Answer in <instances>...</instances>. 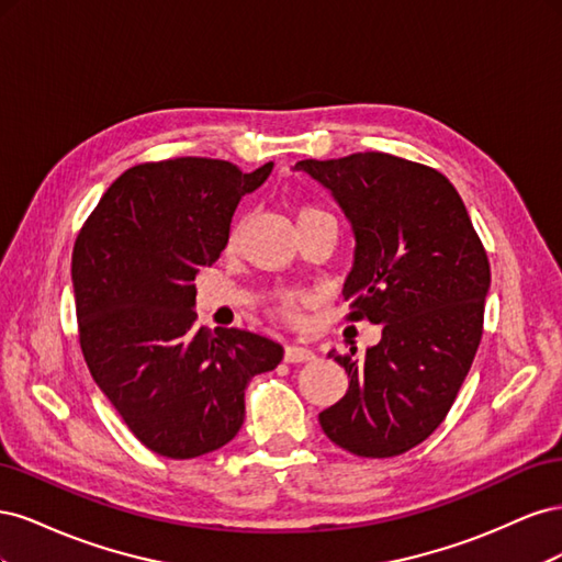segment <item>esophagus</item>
I'll list each match as a JSON object with an SVG mask.
<instances>
[{
    "label": "esophagus",
    "mask_w": 562,
    "mask_h": 562,
    "mask_svg": "<svg viewBox=\"0 0 562 562\" xmlns=\"http://www.w3.org/2000/svg\"><path fill=\"white\" fill-rule=\"evenodd\" d=\"M283 359H285V363H304V361H312L314 359V351L307 349V347L291 345V347H285Z\"/></svg>",
    "instance_id": "obj_1"
}]
</instances>
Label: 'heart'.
Listing matches in <instances>:
<instances>
[{"instance_id": "heart-1", "label": "heart", "mask_w": 562, "mask_h": 562, "mask_svg": "<svg viewBox=\"0 0 562 562\" xmlns=\"http://www.w3.org/2000/svg\"><path fill=\"white\" fill-rule=\"evenodd\" d=\"M314 215H323V211L316 209V206H300L295 211L297 223H302V220H307V217H314ZM302 304H304L302 295H297V293H283L274 302V312L279 316H283V318H297L300 312H302Z\"/></svg>"}]
</instances>
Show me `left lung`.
Returning a JSON list of instances; mask_svg holds the SVG:
<instances>
[{
    "label": "left lung",
    "instance_id": "obj_1",
    "mask_svg": "<svg viewBox=\"0 0 562 562\" xmlns=\"http://www.w3.org/2000/svg\"><path fill=\"white\" fill-rule=\"evenodd\" d=\"M351 223L349 321L382 323L380 345L330 351L349 389L318 415L335 446L396 457L446 419L483 335L490 262L462 196L436 168L384 151L304 159Z\"/></svg>",
    "mask_w": 562,
    "mask_h": 562
}]
</instances>
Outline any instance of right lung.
I'll use <instances>...</instances> for the list:
<instances>
[{
  "instance_id": "add662e5",
  "label": "right lung",
  "mask_w": 562,
  "mask_h": 562,
  "mask_svg": "<svg viewBox=\"0 0 562 562\" xmlns=\"http://www.w3.org/2000/svg\"><path fill=\"white\" fill-rule=\"evenodd\" d=\"M274 164L180 157L119 176L72 250L79 345L100 391L151 452L192 459L239 434L248 382L283 347L239 328H196V285L229 241L239 201Z\"/></svg>"
}]
</instances>
